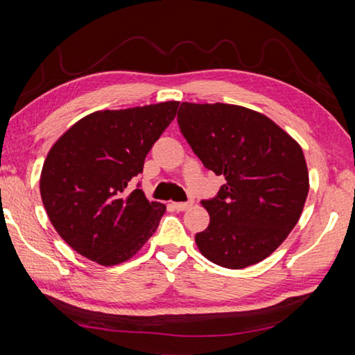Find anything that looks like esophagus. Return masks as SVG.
Wrapping results in <instances>:
<instances>
[{"label":"esophagus","instance_id":"1","mask_svg":"<svg viewBox=\"0 0 355 355\" xmlns=\"http://www.w3.org/2000/svg\"><path fill=\"white\" fill-rule=\"evenodd\" d=\"M192 205H194V202L189 200V202H173L172 207L177 209V211H186V209H189Z\"/></svg>","mask_w":355,"mask_h":355}]
</instances>
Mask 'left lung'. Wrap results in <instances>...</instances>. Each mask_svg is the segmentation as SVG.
<instances>
[{"label":"left lung","mask_w":355,"mask_h":355,"mask_svg":"<svg viewBox=\"0 0 355 355\" xmlns=\"http://www.w3.org/2000/svg\"><path fill=\"white\" fill-rule=\"evenodd\" d=\"M182 135L207 169L225 178L202 200L209 225L196 235L202 255L228 269L264 260L297 224L309 194L304 152L271 119L249 107L188 103Z\"/></svg>","instance_id":"left-lung-1"}]
</instances>
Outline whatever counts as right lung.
Returning a JSON list of instances; mask_svg holds the SVG:
<instances>
[{
  "label": "right lung",
  "instance_id": "add662e5",
  "mask_svg": "<svg viewBox=\"0 0 355 355\" xmlns=\"http://www.w3.org/2000/svg\"><path fill=\"white\" fill-rule=\"evenodd\" d=\"M178 101L78 120L51 147L40 196L53 227L78 254L103 266L130 260L158 228L166 205L128 188L177 114Z\"/></svg>",
  "mask_w": 355,
  "mask_h": 355
}]
</instances>
